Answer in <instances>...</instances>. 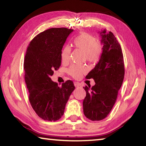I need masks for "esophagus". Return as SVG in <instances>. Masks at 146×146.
I'll use <instances>...</instances> for the list:
<instances>
[{
	"mask_svg": "<svg viewBox=\"0 0 146 146\" xmlns=\"http://www.w3.org/2000/svg\"><path fill=\"white\" fill-rule=\"evenodd\" d=\"M75 87H76V88H82V86H81L80 84H79V83H78V82H75Z\"/></svg>",
	"mask_w": 146,
	"mask_h": 146,
	"instance_id": "esophagus-1",
	"label": "esophagus"
}]
</instances>
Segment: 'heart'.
I'll use <instances>...</instances> for the list:
<instances>
[{
	"label": "heart",
	"mask_w": 146,
	"mask_h": 146,
	"mask_svg": "<svg viewBox=\"0 0 146 146\" xmlns=\"http://www.w3.org/2000/svg\"><path fill=\"white\" fill-rule=\"evenodd\" d=\"M74 46L85 53L86 60L90 62H96L100 58L102 52V44L97 38L87 33H82L76 36L74 40ZM71 49L69 46H65L61 51V60L63 62L70 60ZM86 71L84 66L72 65L68 69V73L75 78H80Z\"/></svg>",
	"instance_id": "b5f03b06"
}]
</instances>
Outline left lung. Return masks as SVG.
Masks as SVG:
<instances>
[{"mask_svg":"<svg viewBox=\"0 0 146 146\" xmlns=\"http://www.w3.org/2000/svg\"><path fill=\"white\" fill-rule=\"evenodd\" d=\"M102 53L98 64L86 78H93L95 84L84 87L86 95L83 101L84 115L92 121L104 119L111 111L124 77L122 50L112 32L101 31Z\"/></svg>","mask_w":146,"mask_h":146,"instance_id":"left-lung-1","label":"left lung"}]
</instances>
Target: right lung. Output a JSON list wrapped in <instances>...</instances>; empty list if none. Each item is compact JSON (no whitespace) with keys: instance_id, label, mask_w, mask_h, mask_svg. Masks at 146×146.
I'll list each match as a JSON object with an SVG mask.
<instances>
[{"instance_id":"1","label":"right lung","mask_w":146,"mask_h":146,"mask_svg":"<svg viewBox=\"0 0 146 146\" xmlns=\"http://www.w3.org/2000/svg\"><path fill=\"white\" fill-rule=\"evenodd\" d=\"M73 31L66 28L48 29L35 36L27 48L24 69L29 100L36 115L44 120L60 119L75 88L71 80L59 87L51 79L54 71L60 68L62 49Z\"/></svg>"}]
</instances>
